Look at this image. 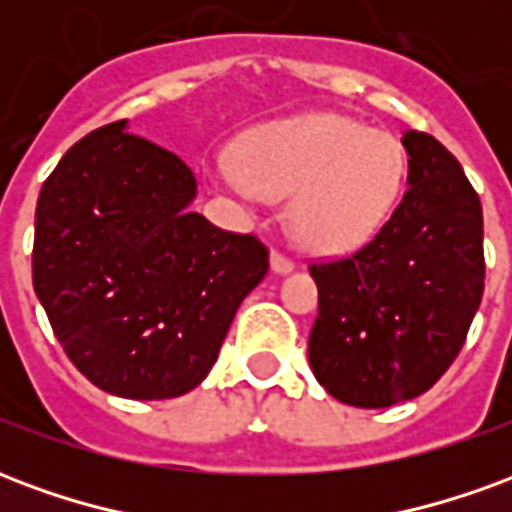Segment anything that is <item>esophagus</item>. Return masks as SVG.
Instances as JSON below:
<instances>
[{
	"label": "esophagus",
	"mask_w": 512,
	"mask_h": 512,
	"mask_svg": "<svg viewBox=\"0 0 512 512\" xmlns=\"http://www.w3.org/2000/svg\"><path fill=\"white\" fill-rule=\"evenodd\" d=\"M293 268H296L293 257H288L285 252H279V249L271 252V271H277V274H288V271H293Z\"/></svg>",
	"instance_id": "esophagus-1"
}]
</instances>
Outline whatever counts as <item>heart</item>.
I'll use <instances>...</instances> for the list:
<instances>
[{
  "mask_svg": "<svg viewBox=\"0 0 512 512\" xmlns=\"http://www.w3.org/2000/svg\"><path fill=\"white\" fill-rule=\"evenodd\" d=\"M406 175L395 136L345 115H304L257 128L238 158L213 178L238 197L288 202L293 241L318 255H343L381 230Z\"/></svg>",
  "mask_w": 512,
  "mask_h": 512,
  "instance_id": "heart-1",
  "label": "heart"
}]
</instances>
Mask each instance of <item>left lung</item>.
I'll return each instance as SVG.
<instances>
[{
    "mask_svg": "<svg viewBox=\"0 0 512 512\" xmlns=\"http://www.w3.org/2000/svg\"><path fill=\"white\" fill-rule=\"evenodd\" d=\"M408 189L367 244L310 263V367L340 403L389 408L461 354L485 288L483 205L439 139L406 131Z\"/></svg>",
    "mask_w": 512,
    "mask_h": 512,
    "instance_id": "8db88e82",
    "label": "left lung"
}]
</instances>
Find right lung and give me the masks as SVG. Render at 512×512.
I'll use <instances>...</instances> for the list:
<instances>
[{"mask_svg": "<svg viewBox=\"0 0 512 512\" xmlns=\"http://www.w3.org/2000/svg\"><path fill=\"white\" fill-rule=\"evenodd\" d=\"M197 180L117 120L79 139L35 208L32 285L73 367L131 400L186 395L208 376L268 249L186 205Z\"/></svg>", "mask_w": 512, "mask_h": 512, "instance_id": "obj_1", "label": "right lung"}]
</instances>
